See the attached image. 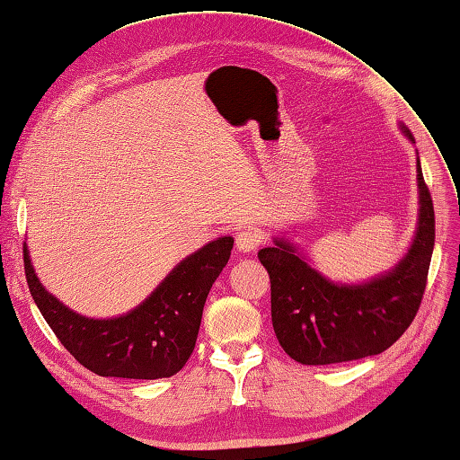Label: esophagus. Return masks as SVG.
<instances>
[{"label": "esophagus", "mask_w": 460, "mask_h": 460, "mask_svg": "<svg viewBox=\"0 0 460 460\" xmlns=\"http://www.w3.org/2000/svg\"><path fill=\"white\" fill-rule=\"evenodd\" d=\"M263 242V234L253 228V226H245L236 234V248L240 252H253L261 245Z\"/></svg>", "instance_id": "34e87169"}]
</instances>
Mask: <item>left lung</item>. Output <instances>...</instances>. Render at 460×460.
Masks as SVG:
<instances>
[{
	"instance_id": "obj_1",
	"label": "left lung",
	"mask_w": 460,
	"mask_h": 460,
	"mask_svg": "<svg viewBox=\"0 0 460 460\" xmlns=\"http://www.w3.org/2000/svg\"><path fill=\"white\" fill-rule=\"evenodd\" d=\"M413 142L411 132L404 128ZM420 224L394 271L357 287L333 285L293 245L257 253L271 281V320L285 353L302 365H333L386 351L416 318L428 285L435 243L433 200L418 158Z\"/></svg>"
}]
</instances>
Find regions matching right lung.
I'll return each instance as SVG.
<instances>
[{"label":"right lung","instance_id":"add662e5","mask_svg":"<svg viewBox=\"0 0 460 460\" xmlns=\"http://www.w3.org/2000/svg\"><path fill=\"white\" fill-rule=\"evenodd\" d=\"M234 238H218L189 255L127 316L92 320L49 295L23 245L32 300L74 359L99 376L164 378L179 373L195 349L212 283L230 260Z\"/></svg>","mask_w":460,"mask_h":460}]
</instances>
